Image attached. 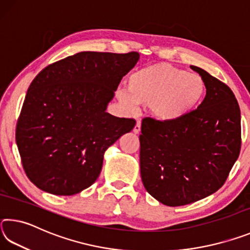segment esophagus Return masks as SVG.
<instances>
[{
  "label": "esophagus",
  "mask_w": 250,
  "mask_h": 250,
  "mask_svg": "<svg viewBox=\"0 0 250 250\" xmlns=\"http://www.w3.org/2000/svg\"><path fill=\"white\" fill-rule=\"evenodd\" d=\"M133 133H135V134H138V133H140V131H141V122L140 121H138L137 124H135V125H134V128H133Z\"/></svg>",
  "instance_id": "1"
}]
</instances>
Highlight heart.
Returning a JSON list of instances; mask_svg holds the SVG:
<instances>
[{"instance_id":"b5f03b06","label":"heart","mask_w":250,"mask_h":250,"mask_svg":"<svg viewBox=\"0 0 250 250\" xmlns=\"http://www.w3.org/2000/svg\"><path fill=\"white\" fill-rule=\"evenodd\" d=\"M205 95L206 84L200 76L158 62L131 75L128 91H119L118 98L128 109H132L134 104H149L152 118L173 124L191 115Z\"/></svg>"}]
</instances>
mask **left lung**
Masks as SVG:
<instances>
[{
    "instance_id": "left-lung-1",
    "label": "left lung",
    "mask_w": 250,
    "mask_h": 250,
    "mask_svg": "<svg viewBox=\"0 0 250 250\" xmlns=\"http://www.w3.org/2000/svg\"><path fill=\"white\" fill-rule=\"evenodd\" d=\"M206 96L179 122L146 118L140 172L150 195L167 206L191 204L218 191L240 152V109L230 88L196 66Z\"/></svg>"
}]
</instances>
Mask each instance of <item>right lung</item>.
Listing matches in <instances>:
<instances>
[{
    "mask_svg": "<svg viewBox=\"0 0 250 250\" xmlns=\"http://www.w3.org/2000/svg\"><path fill=\"white\" fill-rule=\"evenodd\" d=\"M139 58L137 52H82L34 78L16 125V145L33 184L74 195L95 183L105 150L135 125L105 110Z\"/></svg>",
    "mask_w": 250,
    "mask_h": 250,
    "instance_id": "add662e5",
    "label": "right lung"
}]
</instances>
